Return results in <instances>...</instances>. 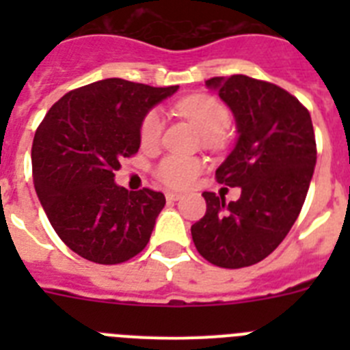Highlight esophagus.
I'll use <instances>...</instances> for the list:
<instances>
[{"label":"esophagus","mask_w":350,"mask_h":350,"mask_svg":"<svg viewBox=\"0 0 350 350\" xmlns=\"http://www.w3.org/2000/svg\"><path fill=\"white\" fill-rule=\"evenodd\" d=\"M180 198H182L180 193H173V191H168V193H166V200H168V202H177V200H180Z\"/></svg>","instance_id":"34e87169"}]
</instances>
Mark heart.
<instances>
[{"label": "heart", "instance_id": "b5f03b06", "mask_svg": "<svg viewBox=\"0 0 350 350\" xmlns=\"http://www.w3.org/2000/svg\"><path fill=\"white\" fill-rule=\"evenodd\" d=\"M177 110L184 117L196 122L198 128L202 129L208 137H215L224 131V128L230 122V112L228 108L217 101L212 96L194 94L182 100L177 105ZM161 133H163V117L157 110H150L144 117L140 124V140L144 145H154L159 142ZM203 163L198 157H185L172 154L159 161L156 166V177L163 184L170 187L184 189L189 187L202 172Z\"/></svg>", "mask_w": 350, "mask_h": 350}]
</instances>
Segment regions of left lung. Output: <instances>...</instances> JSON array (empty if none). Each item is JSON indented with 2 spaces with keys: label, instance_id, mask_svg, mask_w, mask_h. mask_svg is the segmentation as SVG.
<instances>
[{
  "label": "left lung",
  "instance_id": "left-lung-1",
  "mask_svg": "<svg viewBox=\"0 0 350 350\" xmlns=\"http://www.w3.org/2000/svg\"><path fill=\"white\" fill-rule=\"evenodd\" d=\"M205 85L230 107L238 133L215 177L242 194L226 203L203 193L206 212L191 234L215 267H250L270 256L298 219L317 159L314 126L307 108L275 83L231 75Z\"/></svg>",
  "mask_w": 350,
  "mask_h": 350
}]
</instances>
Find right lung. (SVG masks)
Wrapping results in <instances>:
<instances>
[{"label":"right lung","instance_id":"right-lung-1","mask_svg":"<svg viewBox=\"0 0 350 350\" xmlns=\"http://www.w3.org/2000/svg\"><path fill=\"white\" fill-rule=\"evenodd\" d=\"M178 85L150 88L105 79L52 105L31 148L33 182L55 233L82 258L117 265L145 249L165 194L116 184L122 157L140 148L148 110Z\"/></svg>","mask_w":350,"mask_h":350}]
</instances>
